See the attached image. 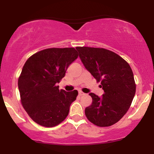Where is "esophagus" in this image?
Returning <instances> with one entry per match:
<instances>
[{
    "label": "esophagus",
    "instance_id": "esophagus-1",
    "mask_svg": "<svg viewBox=\"0 0 154 154\" xmlns=\"http://www.w3.org/2000/svg\"><path fill=\"white\" fill-rule=\"evenodd\" d=\"M85 95V93H83V92H82V91H79V95Z\"/></svg>",
    "mask_w": 154,
    "mask_h": 154
}]
</instances>
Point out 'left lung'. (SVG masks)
Wrapping results in <instances>:
<instances>
[{
	"label": "left lung",
	"instance_id": "obj_1",
	"mask_svg": "<svg viewBox=\"0 0 154 154\" xmlns=\"http://www.w3.org/2000/svg\"><path fill=\"white\" fill-rule=\"evenodd\" d=\"M81 61L104 93H91L93 102L85 110L91 122L109 127L119 121L130 107L135 94L133 72L129 63L113 51L99 48L77 47Z\"/></svg>",
	"mask_w": 154,
	"mask_h": 154
}]
</instances>
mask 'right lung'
Wrapping results in <instances>:
<instances>
[{"instance_id": "1", "label": "right lung", "mask_w": 154, "mask_h": 154, "mask_svg": "<svg viewBox=\"0 0 154 154\" xmlns=\"http://www.w3.org/2000/svg\"><path fill=\"white\" fill-rule=\"evenodd\" d=\"M78 57L74 48H48L30 56L19 77L21 102L28 115L42 126L52 128L66 119L77 91L59 90V83Z\"/></svg>"}]
</instances>
